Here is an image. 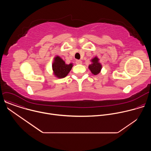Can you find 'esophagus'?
I'll return each instance as SVG.
<instances>
[{"mask_svg": "<svg viewBox=\"0 0 151 151\" xmlns=\"http://www.w3.org/2000/svg\"><path fill=\"white\" fill-rule=\"evenodd\" d=\"M76 64H82V61L79 60H77L76 61Z\"/></svg>", "mask_w": 151, "mask_h": 151, "instance_id": "esophagus-1", "label": "esophagus"}]
</instances>
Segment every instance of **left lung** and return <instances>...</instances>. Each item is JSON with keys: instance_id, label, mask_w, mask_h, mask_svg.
I'll use <instances>...</instances> for the list:
<instances>
[{"instance_id": "1", "label": "left lung", "mask_w": 151, "mask_h": 151, "mask_svg": "<svg viewBox=\"0 0 151 151\" xmlns=\"http://www.w3.org/2000/svg\"><path fill=\"white\" fill-rule=\"evenodd\" d=\"M99 59L96 57L91 60L92 64H90L88 68L91 70V73L94 75L99 74L101 69V64L99 63Z\"/></svg>"}]
</instances>
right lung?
<instances>
[{
	"instance_id": "obj_1",
	"label": "right lung",
	"mask_w": 151,
	"mask_h": 151,
	"mask_svg": "<svg viewBox=\"0 0 151 151\" xmlns=\"http://www.w3.org/2000/svg\"><path fill=\"white\" fill-rule=\"evenodd\" d=\"M52 67L54 75L58 78H63L66 77L71 70L73 64H66L59 56H56L54 58Z\"/></svg>"
}]
</instances>
